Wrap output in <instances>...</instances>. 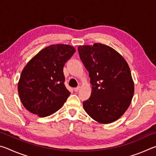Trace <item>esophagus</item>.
<instances>
[{
  "label": "esophagus",
  "instance_id": "esophagus-1",
  "mask_svg": "<svg viewBox=\"0 0 156 156\" xmlns=\"http://www.w3.org/2000/svg\"><path fill=\"white\" fill-rule=\"evenodd\" d=\"M79 89H80V86H78V87H77L74 88V91L75 92H78L79 91Z\"/></svg>",
  "mask_w": 156,
  "mask_h": 156
}]
</instances>
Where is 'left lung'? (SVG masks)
Listing matches in <instances>:
<instances>
[{"mask_svg":"<svg viewBox=\"0 0 156 156\" xmlns=\"http://www.w3.org/2000/svg\"><path fill=\"white\" fill-rule=\"evenodd\" d=\"M78 49L92 85L91 96L83 102L84 111L99 123L114 122L128 109L134 94L127 62L106 44L81 45Z\"/></svg>","mask_w":156,"mask_h":156,"instance_id":"left-lung-1","label":"left lung"}]
</instances>
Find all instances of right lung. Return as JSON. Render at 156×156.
Instances as JSON below:
<instances>
[{
  "label": "right lung",
  "instance_id": "1",
  "mask_svg": "<svg viewBox=\"0 0 156 156\" xmlns=\"http://www.w3.org/2000/svg\"><path fill=\"white\" fill-rule=\"evenodd\" d=\"M75 51L68 44H51L28 62L18 84L20 99L26 109L42 118L63 106L70 95L64 84L63 67Z\"/></svg>",
  "mask_w": 156,
  "mask_h": 156
}]
</instances>
